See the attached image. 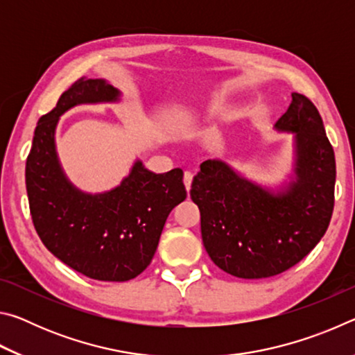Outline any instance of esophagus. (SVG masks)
Masks as SVG:
<instances>
[{
  "label": "esophagus",
  "mask_w": 355,
  "mask_h": 355,
  "mask_svg": "<svg viewBox=\"0 0 355 355\" xmlns=\"http://www.w3.org/2000/svg\"><path fill=\"white\" fill-rule=\"evenodd\" d=\"M192 173L191 172H184V177H183V183H184V188H186V191L189 192V189H191V184H192Z\"/></svg>",
  "instance_id": "esophagus-1"
}]
</instances>
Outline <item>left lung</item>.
I'll return each mask as SVG.
<instances>
[{"mask_svg": "<svg viewBox=\"0 0 355 355\" xmlns=\"http://www.w3.org/2000/svg\"><path fill=\"white\" fill-rule=\"evenodd\" d=\"M274 128L293 135V173L280 189L252 182L222 159L202 163L192 180L203 245L216 266L239 279L290 269L320 243L332 218L335 155L315 105L293 92Z\"/></svg>", "mask_w": 355, "mask_h": 355, "instance_id": "obj_1", "label": "left lung"}]
</instances>
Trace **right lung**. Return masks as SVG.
Wrapping results in <instances>:
<instances>
[{"label":"right lung","mask_w":355,"mask_h":355,"mask_svg":"<svg viewBox=\"0 0 355 355\" xmlns=\"http://www.w3.org/2000/svg\"><path fill=\"white\" fill-rule=\"evenodd\" d=\"M120 97L106 80L80 78L39 119L26 159L29 209L42 243L71 269L101 282L137 277L152 261L167 216L186 199L182 169L153 173L141 159L119 186L97 194L76 188L64 173L55 139L62 114Z\"/></svg>","instance_id":"right-lung-1"}]
</instances>
